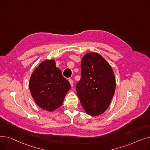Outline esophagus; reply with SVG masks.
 <instances>
[{
	"instance_id": "1",
	"label": "esophagus",
	"mask_w": 150,
	"mask_h": 150,
	"mask_svg": "<svg viewBox=\"0 0 150 150\" xmlns=\"http://www.w3.org/2000/svg\"><path fill=\"white\" fill-rule=\"evenodd\" d=\"M69 83H70L71 86H72H72H74V81H73V80H71V79H69Z\"/></svg>"
}]
</instances>
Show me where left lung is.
<instances>
[{
    "label": "left lung",
    "mask_w": 150,
    "mask_h": 150,
    "mask_svg": "<svg viewBox=\"0 0 150 150\" xmlns=\"http://www.w3.org/2000/svg\"><path fill=\"white\" fill-rule=\"evenodd\" d=\"M81 80L76 84L77 96L86 113L98 116L108 108L115 90L112 67L96 52L86 53L81 64Z\"/></svg>",
    "instance_id": "obj_1"
}]
</instances>
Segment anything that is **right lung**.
<instances>
[{
    "label": "right lung",
    "instance_id": "add662e5",
    "mask_svg": "<svg viewBox=\"0 0 150 150\" xmlns=\"http://www.w3.org/2000/svg\"><path fill=\"white\" fill-rule=\"evenodd\" d=\"M69 82L63 77L54 59H46L31 74L29 89L35 103L47 111L52 112L59 108L67 92Z\"/></svg>",
    "mask_w": 150,
    "mask_h": 150
}]
</instances>
